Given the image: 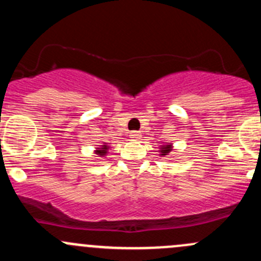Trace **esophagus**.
Wrapping results in <instances>:
<instances>
[{"mask_svg": "<svg viewBox=\"0 0 261 261\" xmlns=\"http://www.w3.org/2000/svg\"><path fill=\"white\" fill-rule=\"evenodd\" d=\"M130 138L133 140H139L141 138V134L139 131H133V133H130Z\"/></svg>", "mask_w": 261, "mask_h": 261, "instance_id": "1", "label": "esophagus"}]
</instances>
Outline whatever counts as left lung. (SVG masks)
Masks as SVG:
<instances>
[{
	"label": "left lung",
	"mask_w": 261,
	"mask_h": 261,
	"mask_svg": "<svg viewBox=\"0 0 261 261\" xmlns=\"http://www.w3.org/2000/svg\"><path fill=\"white\" fill-rule=\"evenodd\" d=\"M159 151H160V155H163V156H164V155H168L170 151H172V144H165V145H162L160 146Z\"/></svg>",
	"instance_id": "8db88e82"
}]
</instances>
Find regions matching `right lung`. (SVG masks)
<instances>
[{"instance_id":"add662e5","label":"right lung","mask_w":261,"mask_h":261,"mask_svg":"<svg viewBox=\"0 0 261 261\" xmlns=\"http://www.w3.org/2000/svg\"><path fill=\"white\" fill-rule=\"evenodd\" d=\"M109 147L110 146L107 145L106 143H105V145H101L99 147H96L97 150L94 152H96L97 155H99V156H105V155L107 154V150H109Z\"/></svg>"}]
</instances>
